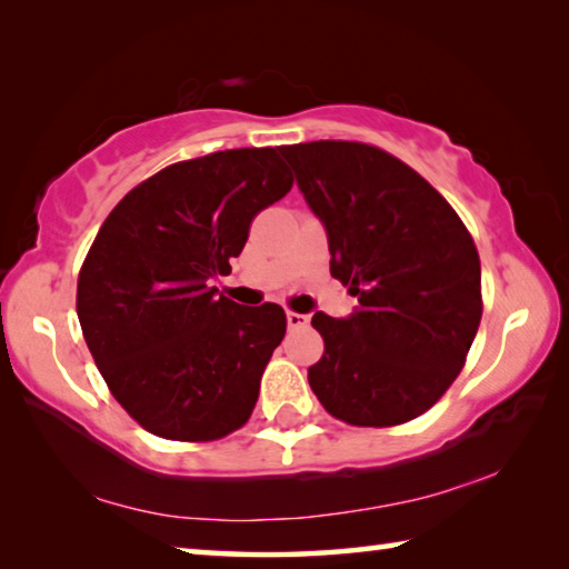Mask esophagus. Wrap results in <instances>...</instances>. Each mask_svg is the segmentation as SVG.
<instances>
[{
	"mask_svg": "<svg viewBox=\"0 0 569 569\" xmlns=\"http://www.w3.org/2000/svg\"><path fill=\"white\" fill-rule=\"evenodd\" d=\"M286 321H288V329H306V326H308V316L296 313V311H288V313H286Z\"/></svg>",
	"mask_w": 569,
	"mask_h": 569,
	"instance_id": "1",
	"label": "esophagus"
}]
</instances>
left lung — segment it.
Masks as SVG:
<instances>
[{
  "label": "left lung",
  "instance_id": "8db88e82",
  "mask_svg": "<svg viewBox=\"0 0 569 569\" xmlns=\"http://www.w3.org/2000/svg\"><path fill=\"white\" fill-rule=\"evenodd\" d=\"M329 233L331 276L359 311H319L323 356L308 383L331 417L397 427L435 407L465 369L481 321V266L457 210L377 146L316 140L281 148Z\"/></svg>",
  "mask_w": 569,
  "mask_h": 569
}]
</instances>
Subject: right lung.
Here are the masks:
<instances>
[{"label":"right lung","instance_id":"right-lung-1","mask_svg":"<svg viewBox=\"0 0 569 569\" xmlns=\"http://www.w3.org/2000/svg\"><path fill=\"white\" fill-rule=\"evenodd\" d=\"M291 186L278 148L218 150L162 168L104 218L77 276V316L110 393L150 435L216 441L253 413L286 313L238 306L210 278Z\"/></svg>","mask_w":569,"mask_h":569}]
</instances>
